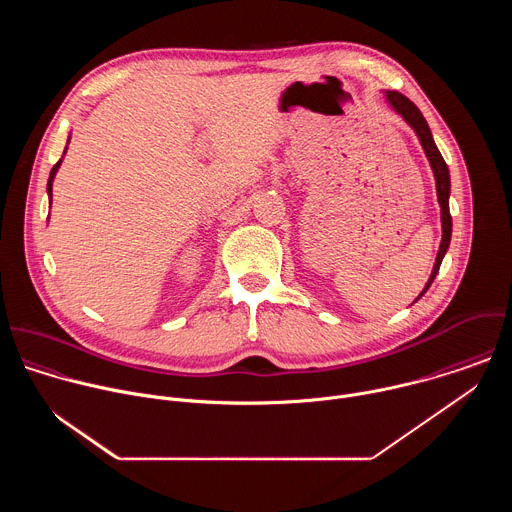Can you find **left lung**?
I'll list each match as a JSON object with an SVG mask.
<instances>
[{"mask_svg":"<svg viewBox=\"0 0 512 512\" xmlns=\"http://www.w3.org/2000/svg\"><path fill=\"white\" fill-rule=\"evenodd\" d=\"M385 101L389 103V107L403 117V121L415 131V135L419 137V143L421 148L425 152V158L431 166V172H433V178H435V192H437V202H440V208H442V243H440V251H437V257H435V263H433V269H431V275L423 287V291L419 294V298L425 294V291L429 289V285L433 283L437 271H440V265L446 257V251L450 247V241H452V216H450V170H448V164L444 162L440 150H437V145L433 141V135L429 131V125L425 121V117L421 115V111L407 99L403 97L401 93L397 91H385ZM417 298V300H419ZM415 300V302H417Z\"/></svg>","mask_w":512,"mask_h":512,"instance_id":"8db88e82","label":"left lung"}]
</instances>
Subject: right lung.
<instances>
[{"label":"right lung","mask_w":512,"mask_h":512,"mask_svg":"<svg viewBox=\"0 0 512 512\" xmlns=\"http://www.w3.org/2000/svg\"><path fill=\"white\" fill-rule=\"evenodd\" d=\"M68 141H70V135H68ZM66 148H68V143H66ZM66 148H64V154H66ZM60 164H62V158L54 164V168L50 170V176H48V184H46V192H48V198H50V202H52V182H54V176H56V172H58V168H60Z\"/></svg>","instance_id":"1"}]
</instances>
